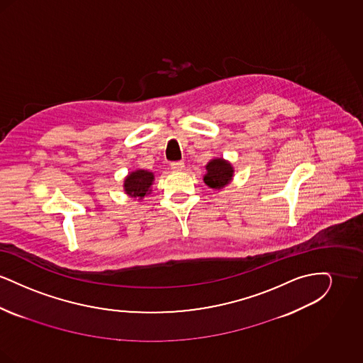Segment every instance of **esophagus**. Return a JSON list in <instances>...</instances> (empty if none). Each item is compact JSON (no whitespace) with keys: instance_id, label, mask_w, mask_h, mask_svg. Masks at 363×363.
Returning a JSON list of instances; mask_svg holds the SVG:
<instances>
[{"instance_id":"1","label":"esophagus","mask_w":363,"mask_h":363,"mask_svg":"<svg viewBox=\"0 0 363 363\" xmlns=\"http://www.w3.org/2000/svg\"><path fill=\"white\" fill-rule=\"evenodd\" d=\"M172 169H173L174 172H181V170H184L185 169V163L184 162H173L172 164Z\"/></svg>"}]
</instances>
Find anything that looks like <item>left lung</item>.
<instances>
[{
    "label": "left lung",
    "mask_w": 363,
    "mask_h": 363,
    "mask_svg": "<svg viewBox=\"0 0 363 363\" xmlns=\"http://www.w3.org/2000/svg\"><path fill=\"white\" fill-rule=\"evenodd\" d=\"M233 167L223 159H213L207 164L204 182L212 189H222L233 178Z\"/></svg>",
    "instance_id": "obj_1"
}]
</instances>
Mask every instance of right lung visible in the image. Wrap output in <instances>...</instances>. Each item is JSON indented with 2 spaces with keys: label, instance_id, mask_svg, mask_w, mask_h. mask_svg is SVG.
Here are the masks:
<instances>
[{
  "label": "right lung",
  "instance_id": "right-lung-1",
  "mask_svg": "<svg viewBox=\"0 0 363 363\" xmlns=\"http://www.w3.org/2000/svg\"><path fill=\"white\" fill-rule=\"evenodd\" d=\"M152 181H154V174L145 170H138L126 177L123 189L129 196L141 199L150 191Z\"/></svg>",
  "mask_w": 363,
  "mask_h": 363
}]
</instances>
